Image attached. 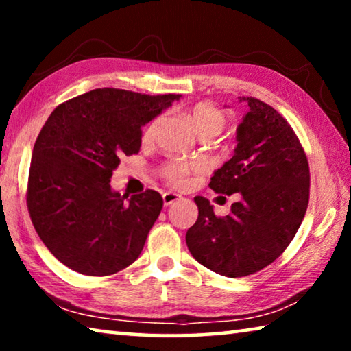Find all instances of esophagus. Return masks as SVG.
Here are the masks:
<instances>
[{
  "instance_id": "34e87169",
  "label": "esophagus",
  "mask_w": 351,
  "mask_h": 351,
  "mask_svg": "<svg viewBox=\"0 0 351 351\" xmlns=\"http://www.w3.org/2000/svg\"><path fill=\"white\" fill-rule=\"evenodd\" d=\"M162 199H164V204L165 206H170V204L176 203V201H180L181 199V195H178L175 192H165L162 195Z\"/></svg>"
}]
</instances>
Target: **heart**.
<instances>
[{"mask_svg":"<svg viewBox=\"0 0 351 351\" xmlns=\"http://www.w3.org/2000/svg\"><path fill=\"white\" fill-rule=\"evenodd\" d=\"M189 119L190 122H192L195 132H197L201 138H203V136L212 138V136L219 134L224 130L226 123H228V117H226L224 112L217 108L215 105L207 102H199L195 105L189 112ZM154 127H156V121L150 122L145 127L144 134H142L144 141H148L152 138ZM192 169L193 164L175 159V161H170L164 165L161 173L164 180L167 181L170 186L181 187L182 184L186 182V178Z\"/></svg>","mask_w":351,"mask_h":351,"instance_id":"heart-1","label":"heart"}]
</instances>
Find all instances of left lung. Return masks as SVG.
I'll return each instance as SVG.
<instances>
[{
  "instance_id": "obj_1",
  "label": "left lung",
  "mask_w": 351,
  "mask_h": 351,
  "mask_svg": "<svg viewBox=\"0 0 351 351\" xmlns=\"http://www.w3.org/2000/svg\"><path fill=\"white\" fill-rule=\"evenodd\" d=\"M237 128L234 156L210 178L217 193H239L217 217L195 197L198 219L187 230L190 254L217 274L245 277L266 268L294 239L310 199V167L299 138L280 112L255 97Z\"/></svg>"
}]
</instances>
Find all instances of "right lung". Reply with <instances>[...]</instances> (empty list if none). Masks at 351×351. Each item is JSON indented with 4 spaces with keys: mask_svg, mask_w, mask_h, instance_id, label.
<instances>
[{
    "mask_svg": "<svg viewBox=\"0 0 351 351\" xmlns=\"http://www.w3.org/2000/svg\"><path fill=\"white\" fill-rule=\"evenodd\" d=\"M181 94L99 88L66 100L35 141L27 209L57 260L85 276H111L133 263L162 209L154 190L127 195L110 181L123 154L141 148L142 125Z\"/></svg>",
    "mask_w": 351,
    "mask_h": 351,
    "instance_id": "add662e5",
    "label": "right lung"
}]
</instances>
